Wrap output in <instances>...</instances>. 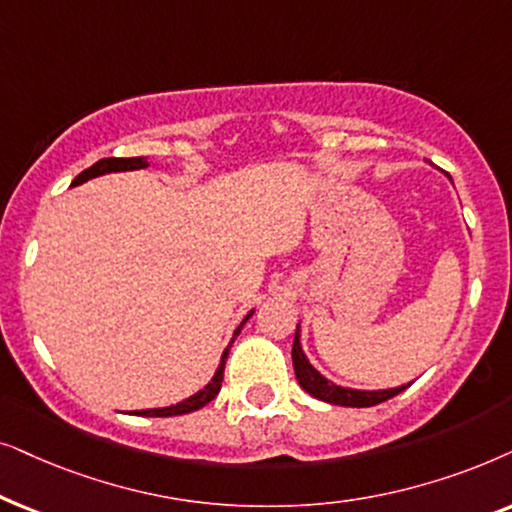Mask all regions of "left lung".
I'll return each mask as SVG.
<instances>
[{
	"instance_id": "left-lung-1",
	"label": "left lung",
	"mask_w": 512,
	"mask_h": 512,
	"mask_svg": "<svg viewBox=\"0 0 512 512\" xmlns=\"http://www.w3.org/2000/svg\"><path fill=\"white\" fill-rule=\"evenodd\" d=\"M292 365H295V374L299 386L304 388L306 393L313 395V398L323 400V403L330 405H342V407H372L384 403V400L393 398L400 391H405L407 386L398 388H384V391H358V388H344L327 381L323 374H320L316 367L309 363V358L304 356L302 344H299V325L295 332V342H292Z\"/></svg>"
}]
</instances>
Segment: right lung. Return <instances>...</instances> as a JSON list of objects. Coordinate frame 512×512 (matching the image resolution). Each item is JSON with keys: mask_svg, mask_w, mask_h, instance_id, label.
I'll return each mask as SVG.
<instances>
[{"mask_svg": "<svg viewBox=\"0 0 512 512\" xmlns=\"http://www.w3.org/2000/svg\"><path fill=\"white\" fill-rule=\"evenodd\" d=\"M149 163L145 156H133V159H100L98 163H93L91 168H86L84 173H79L77 177L72 180V187L81 185V182L91 180V177H98V175H105V173H119V170H140V168H147ZM252 316V311L248 316L243 318V323L236 327L234 337H231V344H234V339L238 332H241V327L248 323V318ZM231 344L224 349L222 358H220V365H217V370L213 374V379L208 381L206 386L201 388L199 393L189 395L187 400H182V403L177 405H170V407H154V410H135V412H128V414H135V417H177V414H189V412H196L201 410V407H206L210 400L215 398L217 393H220L222 388V379H224V363H227V356H229V349Z\"/></svg>", "mask_w": 512, "mask_h": 512, "instance_id": "1", "label": "right lung"}]
</instances>
